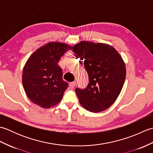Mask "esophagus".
<instances>
[{
    "label": "esophagus",
    "instance_id": "obj_1",
    "mask_svg": "<svg viewBox=\"0 0 153 153\" xmlns=\"http://www.w3.org/2000/svg\"><path fill=\"white\" fill-rule=\"evenodd\" d=\"M76 85V82H71L69 84V87L70 89H73L74 87Z\"/></svg>",
    "mask_w": 153,
    "mask_h": 153
}]
</instances>
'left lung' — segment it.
<instances>
[{
    "mask_svg": "<svg viewBox=\"0 0 153 153\" xmlns=\"http://www.w3.org/2000/svg\"><path fill=\"white\" fill-rule=\"evenodd\" d=\"M73 51L77 58L83 61L89 75L86 88L76 89L81 105L95 113L108 108L125 82L126 70L122 56L109 45L89 41L75 45Z\"/></svg>",
    "mask_w": 153,
    "mask_h": 153,
    "instance_id": "left-lung-1",
    "label": "left lung"
}]
</instances>
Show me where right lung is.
<instances>
[{"label":"right lung","mask_w":153,"mask_h":153,"mask_svg":"<svg viewBox=\"0 0 153 153\" xmlns=\"http://www.w3.org/2000/svg\"><path fill=\"white\" fill-rule=\"evenodd\" d=\"M70 45L52 42L41 47L28 58L23 70L22 83L28 98L34 104L49 108L59 102L68 83L62 79L58 64Z\"/></svg>","instance_id":"right-lung-1"}]
</instances>
